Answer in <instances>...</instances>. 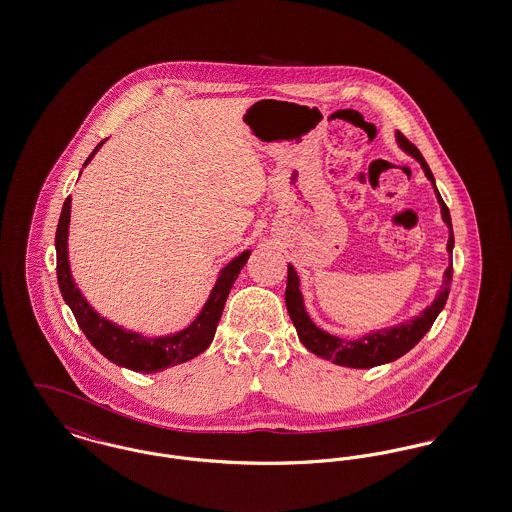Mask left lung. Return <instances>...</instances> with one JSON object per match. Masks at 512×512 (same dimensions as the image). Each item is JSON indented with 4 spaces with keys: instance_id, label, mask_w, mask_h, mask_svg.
<instances>
[{
    "instance_id": "1",
    "label": "left lung",
    "mask_w": 512,
    "mask_h": 512,
    "mask_svg": "<svg viewBox=\"0 0 512 512\" xmlns=\"http://www.w3.org/2000/svg\"><path fill=\"white\" fill-rule=\"evenodd\" d=\"M395 142L401 147L407 155H411L414 161L422 167L426 178L430 180L434 194L438 199L439 209H441V220L447 226L449 238H447V261L449 265L443 272V282L441 290L434 297V301L420 311L416 317L407 318L405 322H399L390 328H380L372 330L368 334H363L361 338L347 340L334 334L324 332L309 317L301 293V280L295 272L293 265H288V286H286V307L292 318L293 326L297 330L299 341L317 357H322L326 361H332L334 365L349 366V368H372V366L386 365L399 357H403L407 351H411L418 341L424 338V334L432 328L434 320L438 318L439 313L443 311L449 290H451V280H453V247H455V236H453V224H451V215L447 205L443 203L441 195L436 186V178L430 171L428 163L424 161L422 153L401 134L395 132Z\"/></svg>"
}]
</instances>
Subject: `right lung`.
<instances>
[{"instance_id": "obj_1", "label": "right lung", "mask_w": 512, "mask_h": 512, "mask_svg": "<svg viewBox=\"0 0 512 512\" xmlns=\"http://www.w3.org/2000/svg\"><path fill=\"white\" fill-rule=\"evenodd\" d=\"M105 144L99 142L96 149L86 159L84 167L94 159L99 147ZM82 174V171H80ZM69 222H71V195L63 203V211L55 232V251H57V282L65 303L71 307L74 318L80 330L86 334L90 343L99 353L115 365L124 366L134 372H161L169 366L186 363L203 353L215 338L219 326L222 309L226 297L232 290L238 274L245 267L251 249H245L238 257H234L226 267L220 268L219 278L215 288L209 293L203 309L184 330H178L167 336H142L140 332L126 330L113 320L101 317L98 311L86 301V297L76 288L71 267H69Z\"/></svg>"}]
</instances>
